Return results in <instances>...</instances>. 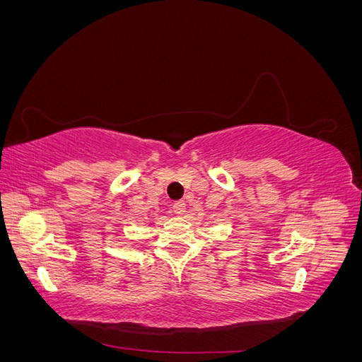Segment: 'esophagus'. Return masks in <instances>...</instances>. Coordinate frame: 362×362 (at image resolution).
Listing matches in <instances>:
<instances>
[{
	"label": "esophagus",
	"mask_w": 362,
	"mask_h": 362,
	"mask_svg": "<svg viewBox=\"0 0 362 362\" xmlns=\"http://www.w3.org/2000/svg\"><path fill=\"white\" fill-rule=\"evenodd\" d=\"M172 211H173V214L182 216L185 213V204H184V201H177V202H175L172 205Z\"/></svg>",
	"instance_id": "obj_1"
}]
</instances>
